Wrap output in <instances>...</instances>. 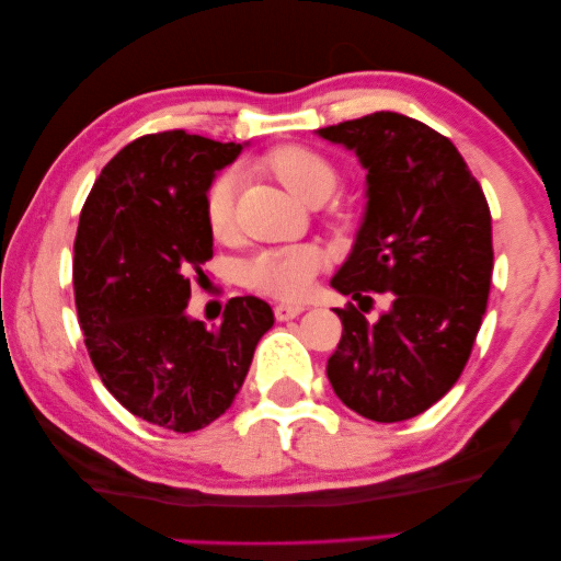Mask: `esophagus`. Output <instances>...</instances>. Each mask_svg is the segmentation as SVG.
Returning a JSON list of instances; mask_svg holds the SVG:
<instances>
[{
  "label": "esophagus",
  "mask_w": 561,
  "mask_h": 561,
  "mask_svg": "<svg viewBox=\"0 0 561 561\" xmlns=\"http://www.w3.org/2000/svg\"><path fill=\"white\" fill-rule=\"evenodd\" d=\"M304 311H306V308L301 304H277V306H274V318H277L279 323H284V320L299 318Z\"/></svg>",
  "instance_id": "1"
}]
</instances>
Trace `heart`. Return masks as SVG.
<instances>
[{
	"instance_id": "heart-1",
	"label": "heart",
	"mask_w": 561,
	"mask_h": 561,
	"mask_svg": "<svg viewBox=\"0 0 561 561\" xmlns=\"http://www.w3.org/2000/svg\"><path fill=\"white\" fill-rule=\"evenodd\" d=\"M257 165L277 178L294 197L308 205L325 202L340 185V171L325 153L306 145H282L262 153ZM236 193L238 175L221 171L211 178L205 193V219L214 238H229L236 229ZM323 265L313 245H282L260 250L245 262V284L272 299H301L311 289L316 274Z\"/></svg>"
}]
</instances>
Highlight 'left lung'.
Wrapping results in <instances>:
<instances>
[{
    "mask_svg": "<svg viewBox=\"0 0 561 561\" xmlns=\"http://www.w3.org/2000/svg\"><path fill=\"white\" fill-rule=\"evenodd\" d=\"M354 149L368 183L366 217L332 279L342 340L328 359L335 396L374 422H402L456 386L490 299L492 214L453 141L380 111L318 129ZM378 293L389 311L368 321Z\"/></svg>",
    "mask_w": 561,
    "mask_h": 561,
    "instance_id": "8db88e82",
    "label": "left lung"
}]
</instances>
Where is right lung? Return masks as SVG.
I'll use <instances>...</instances> for the list:
<instances>
[{"instance_id": "right-lung-1", "label": "right lung", "mask_w": 561, "mask_h": 561, "mask_svg": "<svg viewBox=\"0 0 561 561\" xmlns=\"http://www.w3.org/2000/svg\"><path fill=\"white\" fill-rule=\"evenodd\" d=\"M241 145L185 129L129 141L93 183L75 238V304L91 364L139 420L190 434L231 408L272 308L236 296L221 323L190 320L207 279L205 193Z\"/></svg>"}]
</instances>
